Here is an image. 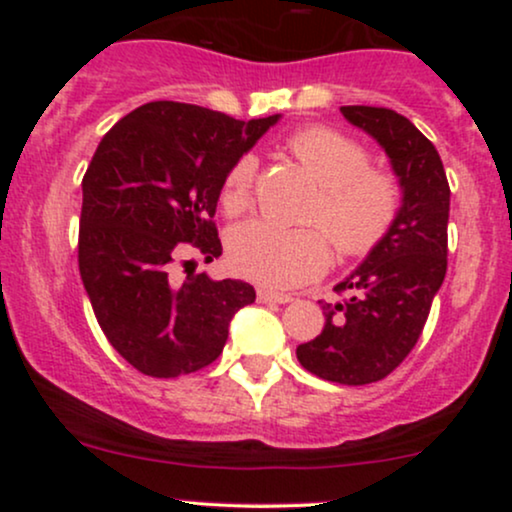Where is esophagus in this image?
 Returning <instances> with one entry per match:
<instances>
[{
  "mask_svg": "<svg viewBox=\"0 0 512 512\" xmlns=\"http://www.w3.org/2000/svg\"><path fill=\"white\" fill-rule=\"evenodd\" d=\"M257 301L260 303H291L293 296H289V293H274V291L260 289L257 291Z\"/></svg>",
  "mask_w": 512,
  "mask_h": 512,
  "instance_id": "esophagus-1",
  "label": "esophagus"
}]
</instances>
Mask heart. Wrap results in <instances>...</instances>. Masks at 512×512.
Returning <instances> with one entry per match:
<instances>
[{"label": "heart", "mask_w": 512, "mask_h": 512, "mask_svg": "<svg viewBox=\"0 0 512 512\" xmlns=\"http://www.w3.org/2000/svg\"><path fill=\"white\" fill-rule=\"evenodd\" d=\"M291 154L320 182L310 202L305 228H279L252 221L228 238V264L238 276L264 289H293L313 281L337 255L354 260L378 250L402 214L404 190L392 170L370 166L363 144L339 129L313 125L289 137ZM257 158L240 156L221 187V207L240 216L252 207Z\"/></svg>", "instance_id": "heart-1"}]
</instances>
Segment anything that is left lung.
Wrapping results in <instances>:
<instances>
[{
    "instance_id": "1",
    "label": "left lung",
    "mask_w": 512,
    "mask_h": 512,
    "mask_svg": "<svg viewBox=\"0 0 512 512\" xmlns=\"http://www.w3.org/2000/svg\"><path fill=\"white\" fill-rule=\"evenodd\" d=\"M342 115L387 151L404 207L385 243L337 284L342 301H320L325 327L296 356L317 378L368 385L387 378L424 332L448 272L450 185L436 146L404 115L373 105H344Z\"/></svg>"
}]
</instances>
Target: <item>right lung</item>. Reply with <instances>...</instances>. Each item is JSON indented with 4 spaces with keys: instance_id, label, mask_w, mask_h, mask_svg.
<instances>
[{
    "instance_id": "right-lung-1",
    "label": "right lung",
    "mask_w": 512,
    "mask_h": 512,
    "mask_svg": "<svg viewBox=\"0 0 512 512\" xmlns=\"http://www.w3.org/2000/svg\"><path fill=\"white\" fill-rule=\"evenodd\" d=\"M276 120L154 101L98 144L81 182L79 272L103 334L139 373L178 378L207 368L231 317L255 303L250 284L211 281L192 260L221 257L214 214L223 178Z\"/></svg>"
}]
</instances>
